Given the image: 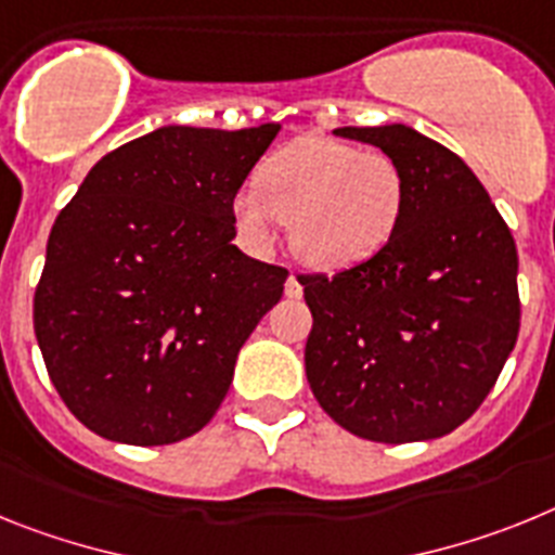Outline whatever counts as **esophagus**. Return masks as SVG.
I'll list each match as a JSON object with an SVG mask.
<instances>
[{"label":"esophagus","mask_w":555,"mask_h":555,"mask_svg":"<svg viewBox=\"0 0 555 555\" xmlns=\"http://www.w3.org/2000/svg\"><path fill=\"white\" fill-rule=\"evenodd\" d=\"M284 296L287 298L305 296V287H301V279H298V273H291V276H287V282H284Z\"/></svg>","instance_id":"34e87169"}]
</instances>
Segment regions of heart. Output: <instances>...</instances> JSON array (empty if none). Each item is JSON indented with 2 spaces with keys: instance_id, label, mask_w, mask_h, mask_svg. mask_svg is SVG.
Segmentation results:
<instances>
[{
  "instance_id": "obj_1",
  "label": "heart",
  "mask_w": 555,
  "mask_h": 555,
  "mask_svg": "<svg viewBox=\"0 0 555 555\" xmlns=\"http://www.w3.org/2000/svg\"><path fill=\"white\" fill-rule=\"evenodd\" d=\"M408 206V178L383 151L324 137L284 144L259 170V190L234 197V220L254 243H268L276 223L315 271H346L391 243Z\"/></svg>"
}]
</instances>
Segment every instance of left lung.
<instances>
[{"label": "left lung", "mask_w": 555, "mask_h": 555, "mask_svg": "<svg viewBox=\"0 0 555 555\" xmlns=\"http://www.w3.org/2000/svg\"><path fill=\"white\" fill-rule=\"evenodd\" d=\"M393 156L408 206L377 257L298 276L312 332L307 383L344 430L383 444L464 424L517 344V245L464 158L408 125L337 128Z\"/></svg>", "instance_id": "8db88e82"}]
</instances>
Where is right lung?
<instances>
[{"instance_id":"1","label":"right lung","mask_w":555,"mask_h":555,"mask_svg":"<svg viewBox=\"0 0 555 555\" xmlns=\"http://www.w3.org/2000/svg\"><path fill=\"white\" fill-rule=\"evenodd\" d=\"M279 125H164L100 158L47 243L33 301L55 391L91 433L133 447L195 436L287 271L231 240L234 197Z\"/></svg>"}]
</instances>
